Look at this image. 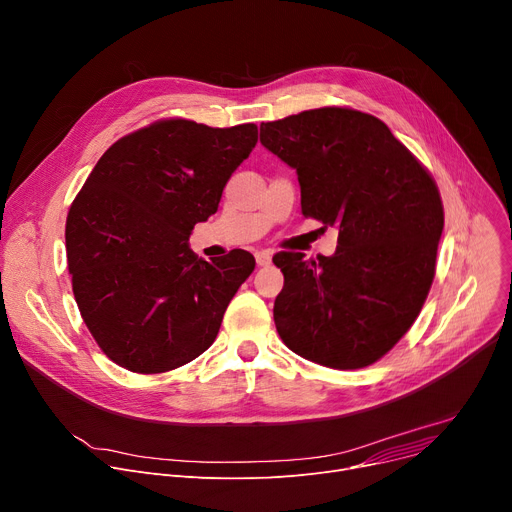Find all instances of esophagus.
Instances as JSON below:
<instances>
[{"label": "esophagus", "mask_w": 512, "mask_h": 512, "mask_svg": "<svg viewBox=\"0 0 512 512\" xmlns=\"http://www.w3.org/2000/svg\"><path fill=\"white\" fill-rule=\"evenodd\" d=\"M270 262H272V254L270 252H266V250L256 252V264L258 266H268Z\"/></svg>", "instance_id": "1"}]
</instances>
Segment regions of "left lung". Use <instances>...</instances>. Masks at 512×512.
<instances>
[{"mask_svg": "<svg viewBox=\"0 0 512 512\" xmlns=\"http://www.w3.org/2000/svg\"><path fill=\"white\" fill-rule=\"evenodd\" d=\"M297 170L305 217L338 227L334 256L279 252L274 326L295 355L330 369L377 363L412 328L437 270L445 211L418 157L377 116L324 106L260 125Z\"/></svg>", "mask_w": 512, "mask_h": 512, "instance_id": "obj_1", "label": "left lung"}]
</instances>
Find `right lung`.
<instances>
[{"label":"right lung","mask_w":512,"mask_h":512,"mask_svg":"<svg viewBox=\"0 0 512 512\" xmlns=\"http://www.w3.org/2000/svg\"><path fill=\"white\" fill-rule=\"evenodd\" d=\"M256 141L254 123L162 119L112 143L77 192L65 223L67 268L82 318L112 363L166 373L215 342L256 260L231 250L207 262L188 238L217 213Z\"/></svg>","instance_id":"obj_1"}]
</instances>
